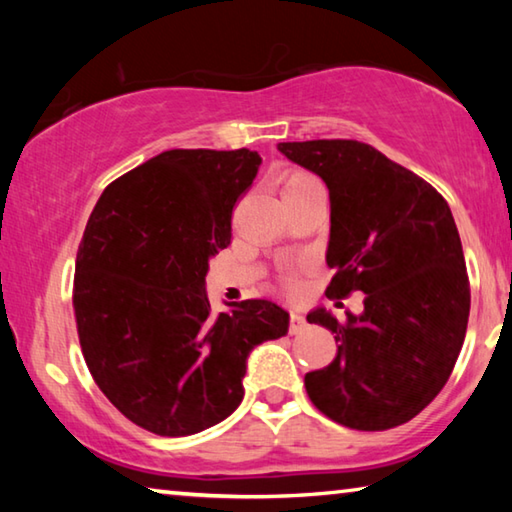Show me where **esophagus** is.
<instances>
[{
  "label": "esophagus",
  "instance_id": "34e87169",
  "mask_svg": "<svg viewBox=\"0 0 512 512\" xmlns=\"http://www.w3.org/2000/svg\"><path fill=\"white\" fill-rule=\"evenodd\" d=\"M305 316L302 314H298V311H291V316H289V332L291 334H300L302 329H305Z\"/></svg>",
  "mask_w": 512,
  "mask_h": 512
}]
</instances>
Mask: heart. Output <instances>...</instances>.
<instances>
[{
	"mask_svg": "<svg viewBox=\"0 0 512 512\" xmlns=\"http://www.w3.org/2000/svg\"><path fill=\"white\" fill-rule=\"evenodd\" d=\"M311 180H316V178L309 176V173H305V171H291L282 180V192H291V189L307 185V183H311ZM287 287H291V289L296 287V277H293V275L287 277Z\"/></svg>",
	"mask_w": 512,
	"mask_h": 512,
	"instance_id": "heart-1",
	"label": "heart"
}]
</instances>
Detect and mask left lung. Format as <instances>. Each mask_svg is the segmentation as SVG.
I'll return each instance as SVG.
<instances>
[{
  "label": "left lung",
  "mask_w": 512,
  "mask_h": 512,
  "mask_svg": "<svg viewBox=\"0 0 512 512\" xmlns=\"http://www.w3.org/2000/svg\"><path fill=\"white\" fill-rule=\"evenodd\" d=\"M329 189L325 296L366 293L363 314L307 316L334 334L329 366L307 372L329 420L386 431L415 418L452 375L470 316V280L452 210L427 180L357 140L277 144Z\"/></svg>",
  "instance_id": "8db88e82"
}]
</instances>
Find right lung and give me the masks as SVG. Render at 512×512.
I'll return each instance as SVG.
<instances>
[{"label": "right lung", "instance_id": "add662e5", "mask_svg": "<svg viewBox=\"0 0 512 512\" xmlns=\"http://www.w3.org/2000/svg\"><path fill=\"white\" fill-rule=\"evenodd\" d=\"M257 151L173 149L103 189L76 253L74 316L101 393L155 436H192L244 400L248 352L280 339L271 300L214 314L210 257L230 246L232 210L259 171Z\"/></svg>", "mask_w": 512, "mask_h": 512}]
</instances>
